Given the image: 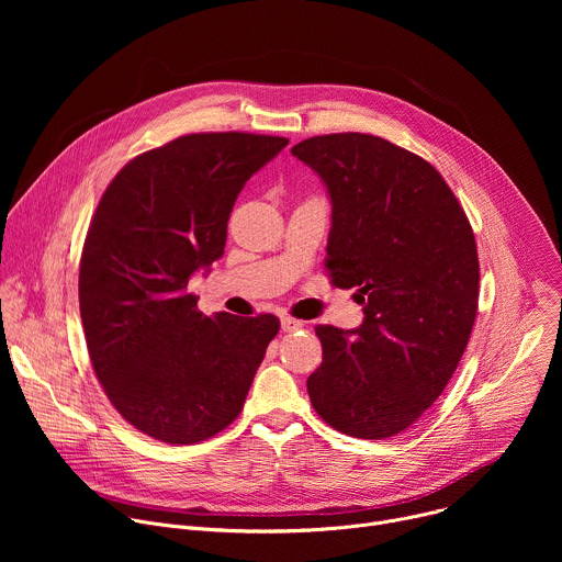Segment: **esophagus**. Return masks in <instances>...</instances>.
Masks as SVG:
<instances>
[{
  "label": "esophagus",
  "instance_id": "esophagus-1",
  "mask_svg": "<svg viewBox=\"0 0 562 562\" xmlns=\"http://www.w3.org/2000/svg\"><path fill=\"white\" fill-rule=\"evenodd\" d=\"M280 325H282L284 334H293V331H300L304 327L302 319H295V317H289V315L280 319Z\"/></svg>",
  "mask_w": 562,
  "mask_h": 562
}]
</instances>
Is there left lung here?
Masks as SVG:
<instances>
[{
  "label": "left lung",
  "mask_w": 562,
  "mask_h": 562,
  "mask_svg": "<svg viewBox=\"0 0 562 562\" xmlns=\"http://www.w3.org/2000/svg\"><path fill=\"white\" fill-rule=\"evenodd\" d=\"M331 200L327 269L358 289L353 331L317 325L323 364L306 380L334 429L382 440L412 427L453 375L477 308L471 224L427 159L382 137L334 133L291 148Z\"/></svg>",
  "instance_id": "left-lung-1"
}]
</instances>
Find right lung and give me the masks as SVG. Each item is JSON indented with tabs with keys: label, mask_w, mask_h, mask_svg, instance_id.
I'll list each match as a JSON object with an SVG mask.
<instances>
[{
	"label": "right lung",
	"mask_w": 562,
	"mask_h": 562,
	"mask_svg": "<svg viewBox=\"0 0 562 562\" xmlns=\"http://www.w3.org/2000/svg\"><path fill=\"white\" fill-rule=\"evenodd\" d=\"M289 144L193 133L146 150L113 178L79 262L89 356L113 407L169 445L228 427L280 329L276 315L198 311L189 280L222 258L247 180Z\"/></svg>",
	"instance_id": "1"
}]
</instances>
